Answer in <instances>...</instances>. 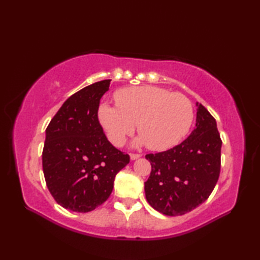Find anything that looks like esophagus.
<instances>
[{
  "label": "esophagus",
  "instance_id": "1",
  "mask_svg": "<svg viewBox=\"0 0 260 260\" xmlns=\"http://www.w3.org/2000/svg\"><path fill=\"white\" fill-rule=\"evenodd\" d=\"M131 159H137V158H140L142 155L141 154H135V153H131Z\"/></svg>",
  "mask_w": 260,
  "mask_h": 260
}]
</instances>
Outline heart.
<instances>
[{"label":"heart","mask_w":260,"mask_h":260,"mask_svg":"<svg viewBox=\"0 0 260 260\" xmlns=\"http://www.w3.org/2000/svg\"><path fill=\"white\" fill-rule=\"evenodd\" d=\"M114 99L117 108L102 104L98 117L115 146L123 145L136 125L139 144L146 143L152 151L169 150L187 134L194 118L189 98L161 87L123 88Z\"/></svg>","instance_id":"obj_1"}]
</instances>
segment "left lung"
Returning a JSON list of instances; mask_svg holds the SVG:
<instances>
[{
  "instance_id": "obj_1",
  "label": "left lung",
  "mask_w": 260,
  "mask_h": 260,
  "mask_svg": "<svg viewBox=\"0 0 260 260\" xmlns=\"http://www.w3.org/2000/svg\"><path fill=\"white\" fill-rule=\"evenodd\" d=\"M196 128L181 144L146 154L152 171L145 182L147 202L165 215H182L207 200L221 168L222 141L208 109L197 103Z\"/></svg>"
}]
</instances>
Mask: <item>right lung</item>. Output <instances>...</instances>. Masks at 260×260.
I'll list each match as a JSON object with an SVG mask.
<instances>
[{
  "label": "right lung",
  "instance_id": "add662e5",
  "mask_svg": "<svg viewBox=\"0 0 260 260\" xmlns=\"http://www.w3.org/2000/svg\"><path fill=\"white\" fill-rule=\"evenodd\" d=\"M109 79L71 95L46 129L42 168L46 183L60 206L89 212L109 198L115 176L129 155L112 145L98 119L101 98Z\"/></svg>",
  "mask_w": 260,
  "mask_h": 260
}]
</instances>
